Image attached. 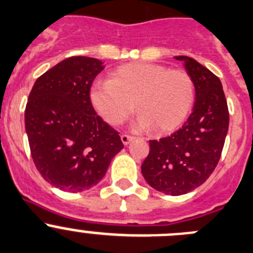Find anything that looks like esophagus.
Masks as SVG:
<instances>
[{"mask_svg": "<svg viewBox=\"0 0 253 253\" xmlns=\"http://www.w3.org/2000/svg\"><path fill=\"white\" fill-rule=\"evenodd\" d=\"M133 138H134L133 136H131V134H128V133H124L121 136V140H122V143H124V145H128V143L131 142Z\"/></svg>", "mask_w": 253, "mask_h": 253, "instance_id": "esophagus-1", "label": "esophagus"}]
</instances>
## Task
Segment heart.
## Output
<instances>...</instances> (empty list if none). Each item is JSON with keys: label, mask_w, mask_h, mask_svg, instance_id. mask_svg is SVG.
<instances>
[{"label": "heart", "mask_w": 253, "mask_h": 253, "mask_svg": "<svg viewBox=\"0 0 253 253\" xmlns=\"http://www.w3.org/2000/svg\"><path fill=\"white\" fill-rule=\"evenodd\" d=\"M91 101L103 120L121 125L140 112L136 127L167 133L187 119L195 101V84L186 71L169 70L155 63L136 62L121 66L107 82L94 84Z\"/></svg>", "instance_id": "b5f03b06"}]
</instances>
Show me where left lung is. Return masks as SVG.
Segmentation results:
<instances>
[{
	"instance_id": "obj_1",
	"label": "left lung",
	"mask_w": 253,
	"mask_h": 253,
	"mask_svg": "<svg viewBox=\"0 0 253 253\" xmlns=\"http://www.w3.org/2000/svg\"><path fill=\"white\" fill-rule=\"evenodd\" d=\"M176 58L185 62L195 84L193 111L180 129L150 141V153L141 166L151 187L171 196L190 192L211 176L221 159L230 122L218 77L193 58Z\"/></svg>"
}]
</instances>
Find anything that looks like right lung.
<instances>
[{"label":"right lung","instance_id":"add662e5","mask_svg":"<svg viewBox=\"0 0 253 253\" xmlns=\"http://www.w3.org/2000/svg\"><path fill=\"white\" fill-rule=\"evenodd\" d=\"M102 70L97 58H66L40 76L28 96L25 126L35 166L66 192L97 185L124 148L119 132L96 113L89 97Z\"/></svg>","mask_w":253,"mask_h":253}]
</instances>
